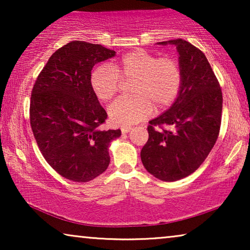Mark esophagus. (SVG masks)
<instances>
[{
    "mask_svg": "<svg viewBox=\"0 0 250 250\" xmlns=\"http://www.w3.org/2000/svg\"><path fill=\"white\" fill-rule=\"evenodd\" d=\"M131 129L132 127H129V126H125V127H122V133L123 134H125V133H128Z\"/></svg>",
    "mask_w": 250,
    "mask_h": 250,
    "instance_id": "1",
    "label": "esophagus"
}]
</instances>
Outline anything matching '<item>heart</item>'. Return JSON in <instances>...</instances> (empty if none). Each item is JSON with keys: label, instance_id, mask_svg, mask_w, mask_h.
<instances>
[{"label": "heart", "instance_id": "heart-1", "mask_svg": "<svg viewBox=\"0 0 250 250\" xmlns=\"http://www.w3.org/2000/svg\"><path fill=\"white\" fill-rule=\"evenodd\" d=\"M123 81L134 80L129 98H119L109 107L110 121L118 126H129L145 121L157 109L174 104L182 87L183 75L174 58H159L146 50H134L123 56L118 63H101L90 77L92 91L101 101L118 93Z\"/></svg>", "mask_w": 250, "mask_h": 250}]
</instances>
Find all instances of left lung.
<instances>
[{
    "label": "left lung",
    "mask_w": 250,
    "mask_h": 250,
    "mask_svg": "<svg viewBox=\"0 0 250 250\" xmlns=\"http://www.w3.org/2000/svg\"><path fill=\"white\" fill-rule=\"evenodd\" d=\"M159 44L176 46L183 82L172 107L149 122L141 160L157 179L174 182L199 168L213 149L220 133L223 97L206 56L198 47L182 39Z\"/></svg>",
    "instance_id": "8db88e82"
}]
</instances>
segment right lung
<instances>
[{
  "instance_id": "1",
  "label": "right lung",
  "mask_w": 250,
  "mask_h": 250,
  "mask_svg": "<svg viewBox=\"0 0 250 250\" xmlns=\"http://www.w3.org/2000/svg\"><path fill=\"white\" fill-rule=\"evenodd\" d=\"M114 50L71 41L50 57L34 84L30 126L47 164L64 179L88 182L108 168L109 146L121 129L102 131L107 112L90 77L94 64L112 58Z\"/></svg>"
}]
</instances>
